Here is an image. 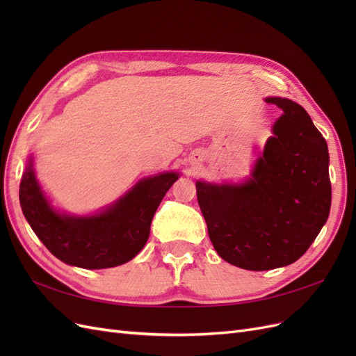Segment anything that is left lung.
Wrapping results in <instances>:
<instances>
[{
	"label": "left lung",
	"mask_w": 356,
	"mask_h": 356,
	"mask_svg": "<svg viewBox=\"0 0 356 356\" xmlns=\"http://www.w3.org/2000/svg\"><path fill=\"white\" fill-rule=\"evenodd\" d=\"M282 110L242 186L197 181V202L215 251L246 270L297 261L316 239L331 208L328 147L303 106L267 98Z\"/></svg>",
	"instance_id": "8db88e82"
}]
</instances>
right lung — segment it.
Listing matches in <instances>:
<instances>
[{
    "label": "right lung",
    "mask_w": 356,
    "mask_h": 356,
    "mask_svg": "<svg viewBox=\"0 0 356 356\" xmlns=\"http://www.w3.org/2000/svg\"><path fill=\"white\" fill-rule=\"evenodd\" d=\"M177 179L174 172L147 178L105 212L75 218L50 208L29 163L20 179L19 200L31 229L60 261L108 268L127 263L143 250L154 212Z\"/></svg>",
    "instance_id": "right-lung-1"
}]
</instances>
